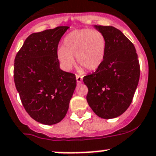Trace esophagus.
I'll list each match as a JSON object with an SVG mask.
<instances>
[{
    "instance_id": "34e87169",
    "label": "esophagus",
    "mask_w": 156,
    "mask_h": 156,
    "mask_svg": "<svg viewBox=\"0 0 156 156\" xmlns=\"http://www.w3.org/2000/svg\"><path fill=\"white\" fill-rule=\"evenodd\" d=\"M76 80H77V83L78 84L82 83V76H81V75H79V74H76Z\"/></svg>"
}]
</instances>
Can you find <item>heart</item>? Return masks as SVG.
I'll list each match as a JSON object with an SVG mask.
<instances>
[{"instance_id": "1", "label": "heart", "mask_w": 156, "mask_h": 156, "mask_svg": "<svg viewBox=\"0 0 156 156\" xmlns=\"http://www.w3.org/2000/svg\"><path fill=\"white\" fill-rule=\"evenodd\" d=\"M63 47L57 50V57L66 69L71 68L74 57L81 67L88 70L98 68L106 50V38L97 30H76L65 37Z\"/></svg>"}]
</instances>
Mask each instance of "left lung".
Listing matches in <instances>:
<instances>
[{"label":"left lung","instance_id":"obj_1","mask_svg":"<svg viewBox=\"0 0 156 156\" xmlns=\"http://www.w3.org/2000/svg\"><path fill=\"white\" fill-rule=\"evenodd\" d=\"M95 27L106 38V50L96 71L84 76L86 100L97 115L109 119L121 115L132 102L140 78L135 47L121 30L111 26Z\"/></svg>","mask_w":156,"mask_h":156}]
</instances>
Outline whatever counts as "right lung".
Wrapping results in <instances>:
<instances>
[{
  "instance_id": "1",
  "label": "right lung",
  "mask_w": 156,
  "mask_h": 156,
  "mask_svg": "<svg viewBox=\"0 0 156 156\" xmlns=\"http://www.w3.org/2000/svg\"><path fill=\"white\" fill-rule=\"evenodd\" d=\"M69 27L31 34L17 52L14 82L26 112L35 121L53 125L65 117L77 82L59 68V41Z\"/></svg>"
}]
</instances>
